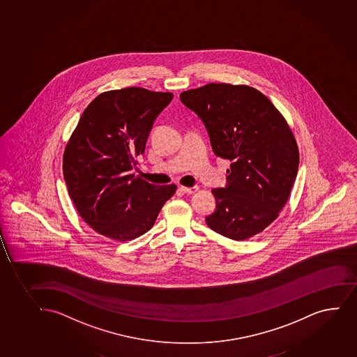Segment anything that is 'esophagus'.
<instances>
[{
    "label": "esophagus",
    "mask_w": 357,
    "mask_h": 357,
    "mask_svg": "<svg viewBox=\"0 0 357 357\" xmlns=\"http://www.w3.org/2000/svg\"><path fill=\"white\" fill-rule=\"evenodd\" d=\"M197 187H185V185H181V190H183L185 193L194 194L197 192Z\"/></svg>",
    "instance_id": "1"
}]
</instances>
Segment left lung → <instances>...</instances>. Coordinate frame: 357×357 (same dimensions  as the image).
Instances as JSON below:
<instances>
[{
	"label": "left lung",
	"mask_w": 357,
	"mask_h": 357,
	"mask_svg": "<svg viewBox=\"0 0 357 357\" xmlns=\"http://www.w3.org/2000/svg\"><path fill=\"white\" fill-rule=\"evenodd\" d=\"M205 123L215 156L229 160L227 185L213 189L211 229L234 241L271 225L287 202L299 167L289 125L261 91L245 84L208 83L180 94Z\"/></svg>",
	"instance_id": "8db88e82"
}]
</instances>
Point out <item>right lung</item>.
<instances>
[{"mask_svg": "<svg viewBox=\"0 0 357 357\" xmlns=\"http://www.w3.org/2000/svg\"><path fill=\"white\" fill-rule=\"evenodd\" d=\"M172 93L128 86L91 101L66 144L63 174L70 197L95 232L126 242L151 229L175 185H156L131 174L157 115Z\"/></svg>", "mask_w": 357, "mask_h": 357, "instance_id": "add662e5", "label": "right lung"}]
</instances>
